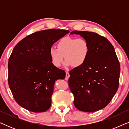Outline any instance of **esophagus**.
<instances>
[{
    "instance_id": "1",
    "label": "esophagus",
    "mask_w": 129,
    "mask_h": 129,
    "mask_svg": "<svg viewBox=\"0 0 129 129\" xmlns=\"http://www.w3.org/2000/svg\"><path fill=\"white\" fill-rule=\"evenodd\" d=\"M69 77H70L69 73V72H66V77H65V80H68V79H69Z\"/></svg>"
}]
</instances>
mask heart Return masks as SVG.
Here are the masks:
<instances>
[{"label":"heart","mask_w":129,"mask_h":129,"mask_svg":"<svg viewBox=\"0 0 129 129\" xmlns=\"http://www.w3.org/2000/svg\"><path fill=\"white\" fill-rule=\"evenodd\" d=\"M56 48H51L49 50L51 61L56 68L61 66L64 57L66 66L82 67L87 61L90 53L89 43L83 38L64 37L58 41Z\"/></svg>","instance_id":"b5f03b06"}]
</instances>
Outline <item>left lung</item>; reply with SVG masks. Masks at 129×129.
Wrapping results in <instances>:
<instances>
[{"label": "left lung", "instance_id": "8db88e82", "mask_svg": "<svg viewBox=\"0 0 129 129\" xmlns=\"http://www.w3.org/2000/svg\"><path fill=\"white\" fill-rule=\"evenodd\" d=\"M89 43L90 53L82 67L70 72L69 86L74 96V105L80 111L96 112L110 103L119 84L120 66L112 43L98 33L72 31Z\"/></svg>", "mask_w": 129, "mask_h": 129}]
</instances>
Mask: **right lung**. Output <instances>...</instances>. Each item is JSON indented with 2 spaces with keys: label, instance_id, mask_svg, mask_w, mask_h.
<instances>
[{
  "label": "right lung",
  "instance_id": "add662e5",
  "mask_svg": "<svg viewBox=\"0 0 129 129\" xmlns=\"http://www.w3.org/2000/svg\"><path fill=\"white\" fill-rule=\"evenodd\" d=\"M69 33L48 29L26 36L14 47L8 62V83L16 102L30 112L51 106L55 81L64 79V70L54 67L49 56L52 45Z\"/></svg>",
  "mask_w": 129,
  "mask_h": 129
}]
</instances>
